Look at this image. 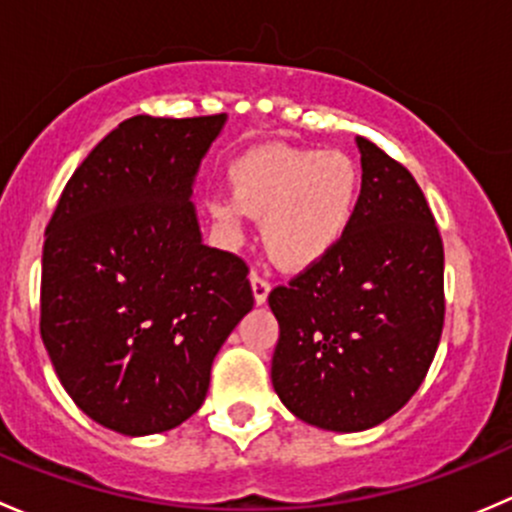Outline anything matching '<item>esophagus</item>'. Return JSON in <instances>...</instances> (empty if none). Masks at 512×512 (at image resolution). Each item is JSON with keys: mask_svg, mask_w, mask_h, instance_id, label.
<instances>
[{"mask_svg": "<svg viewBox=\"0 0 512 512\" xmlns=\"http://www.w3.org/2000/svg\"><path fill=\"white\" fill-rule=\"evenodd\" d=\"M250 285H252V297H255V304H265L267 294H270V282H267L265 277L257 275V272H252Z\"/></svg>", "mask_w": 512, "mask_h": 512, "instance_id": "1", "label": "esophagus"}]
</instances>
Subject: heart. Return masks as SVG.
I'll return each mask as SVG.
<instances>
[{"instance_id":"obj_1","label":"heart","mask_w":512,"mask_h":512,"mask_svg":"<svg viewBox=\"0 0 512 512\" xmlns=\"http://www.w3.org/2000/svg\"><path fill=\"white\" fill-rule=\"evenodd\" d=\"M230 200H210L225 232L242 215L262 220V245L277 267L309 270L322 262L354 223L361 173L347 153L267 146L245 153L227 170Z\"/></svg>"}]
</instances>
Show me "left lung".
Listing matches in <instances>:
<instances>
[{
  "instance_id": "left-lung-1",
  "label": "left lung",
  "mask_w": 512,
  "mask_h": 512,
  "mask_svg": "<svg viewBox=\"0 0 512 512\" xmlns=\"http://www.w3.org/2000/svg\"><path fill=\"white\" fill-rule=\"evenodd\" d=\"M354 223L337 250L267 297L272 386L299 421L354 433L416 394L443 332V242L414 175L366 138Z\"/></svg>"
}]
</instances>
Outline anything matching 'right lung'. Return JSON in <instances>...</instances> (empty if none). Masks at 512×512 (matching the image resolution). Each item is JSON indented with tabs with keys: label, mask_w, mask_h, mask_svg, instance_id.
<instances>
[{
	"label": "right lung",
	"mask_w": 512,
	"mask_h": 512,
	"mask_svg": "<svg viewBox=\"0 0 512 512\" xmlns=\"http://www.w3.org/2000/svg\"><path fill=\"white\" fill-rule=\"evenodd\" d=\"M227 116H133L74 170L46 225L41 339L66 394L123 436L203 406L252 309L247 265L203 245L193 185Z\"/></svg>",
	"instance_id": "obj_1"
}]
</instances>
